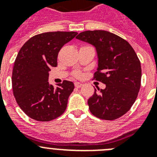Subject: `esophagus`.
<instances>
[{
    "instance_id": "obj_1",
    "label": "esophagus",
    "mask_w": 157,
    "mask_h": 157,
    "mask_svg": "<svg viewBox=\"0 0 157 157\" xmlns=\"http://www.w3.org/2000/svg\"><path fill=\"white\" fill-rule=\"evenodd\" d=\"M82 86V83L78 82H75V86L76 88H80Z\"/></svg>"
}]
</instances>
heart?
Wrapping results in <instances>:
<instances>
[{
  "label": "heart",
  "mask_w": 157,
  "mask_h": 157,
  "mask_svg": "<svg viewBox=\"0 0 157 157\" xmlns=\"http://www.w3.org/2000/svg\"><path fill=\"white\" fill-rule=\"evenodd\" d=\"M74 76L75 77H77V78H78V77H80V76H81V72L79 71H75L74 72Z\"/></svg>",
  "instance_id": "b5f03b06"
}]
</instances>
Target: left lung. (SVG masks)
I'll use <instances>...</instances> for the list:
<instances>
[{
  "mask_svg": "<svg viewBox=\"0 0 157 157\" xmlns=\"http://www.w3.org/2000/svg\"><path fill=\"white\" fill-rule=\"evenodd\" d=\"M77 39L96 47L98 68L93 79L106 85L94 89L88 100L90 111L96 117L114 120L126 114L134 105L141 87V63L128 41L106 30H86Z\"/></svg>",
  "mask_w": 157,
  "mask_h": 157,
  "instance_id": "1",
  "label": "left lung"
}]
</instances>
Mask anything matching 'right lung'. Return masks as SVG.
Here are the masks:
<instances>
[{"instance_id": "obj_1", "label": "right lung", "mask_w": 157, "mask_h": 157, "mask_svg": "<svg viewBox=\"0 0 157 157\" xmlns=\"http://www.w3.org/2000/svg\"><path fill=\"white\" fill-rule=\"evenodd\" d=\"M77 32L55 31L37 34L25 43L12 70V90L19 108L30 118L48 122L66 110L72 82L64 80L54 88L48 82V71L57 66L58 52Z\"/></svg>"}]
</instances>
